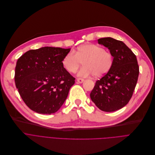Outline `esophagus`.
<instances>
[{"label":"esophagus","mask_w":155,"mask_h":155,"mask_svg":"<svg viewBox=\"0 0 155 155\" xmlns=\"http://www.w3.org/2000/svg\"><path fill=\"white\" fill-rule=\"evenodd\" d=\"M77 81L79 83H83V82L84 81V79L83 78H78L77 79Z\"/></svg>","instance_id":"1"}]
</instances>
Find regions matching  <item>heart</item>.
Masks as SVG:
<instances>
[{
  "instance_id": "heart-1",
  "label": "heart",
  "mask_w": 155,
  "mask_h": 155,
  "mask_svg": "<svg viewBox=\"0 0 155 155\" xmlns=\"http://www.w3.org/2000/svg\"><path fill=\"white\" fill-rule=\"evenodd\" d=\"M84 66L78 72V76L87 77L94 74L96 77H101L111 69L114 58L113 54L97 44H87L81 45L73 52H69L64 57L63 67L70 73H74L81 65Z\"/></svg>"
}]
</instances>
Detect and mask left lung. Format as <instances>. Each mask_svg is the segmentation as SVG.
I'll return each mask as SVG.
<instances>
[{
    "label": "left lung",
    "instance_id": "8db88e82",
    "mask_svg": "<svg viewBox=\"0 0 155 155\" xmlns=\"http://www.w3.org/2000/svg\"><path fill=\"white\" fill-rule=\"evenodd\" d=\"M97 41L110 51L114 62L110 71L96 81L90 97L99 110L115 111L131 99L138 81L139 66L135 54L123 42L111 38Z\"/></svg>",
    "mask_w": 155,
    "mask_h": 155
}]
</instances>
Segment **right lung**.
Segmentation results:
<instances>
[{
	"label": "right lung",
	"mask_w": 155,
	"mask_h": 155,
	"mask_svg": "<svg viewBox=\"0 0 155 155\" xmlns=\"http://www.w3.org/2000/svg\"><path fill=\"white\" fill-rule=\"evenodd\" d=\"M70 49L44 47L27 51L18 59L15 83L25 104L31 110L51 114L66 99L75 78L62 61Z\"/></svg>",
	"instance_id": "right-lung-1"
}]
</instances>
